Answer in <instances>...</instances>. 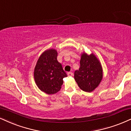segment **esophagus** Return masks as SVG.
I'll use <instances>...</instances> for the list:
<instances>
[{
  "label": "esophagus",
  "mask_w": 131,
  "mask_h": 131,
  "mask_svg": "<svg viewBox=\"0 0 131 131\" xmlns=\"http://www.w3.org/2000/svg\"><path fill=\"white\" fill-rule=\"evenodd\" d=\"M67 75H68L69 77H72V76L73 75V73H72V72H68V73H67Z\"/></svg>",
  "instance_id": "obj_1"
}]
</instances>
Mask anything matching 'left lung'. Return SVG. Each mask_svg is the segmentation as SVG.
Segmentation results:
<instances>
[{"label":"left lung","instance_id":"left-lung-1","mask_svg":"<svg viewBox=\"0 0 131 131\" xmlns=\"http://www.w3.org/2000/svg\"><path fill=\"white\" fill-rule=\"evenodd\" d=\"M74 78L81 89L91 92L99 85L103 79V68L97 57L92 53L81 54L80 67L75 70Z\"/></svg>","mask_w":131,"mask_h":131}]
</instances>
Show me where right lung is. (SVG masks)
<instances>
[{
    "mask_svg": "<svg viewBox=\"0 0 131 131\" xmlns=\"http://www.w3.org/2000/svg\"><path fill=\"white\" fill-rule=\"evenodd\" d=\"M58 52L50 48L42 53L34 70V78L37 86L47 94L59 92L63 84V78L67 75L62 65L57 60Z\"/></svg>",
    "mask_w": 131,
    "mask_h": 131,
    "instance_id": "obj_1",
    "label": "right lung"
}]
</instances>
